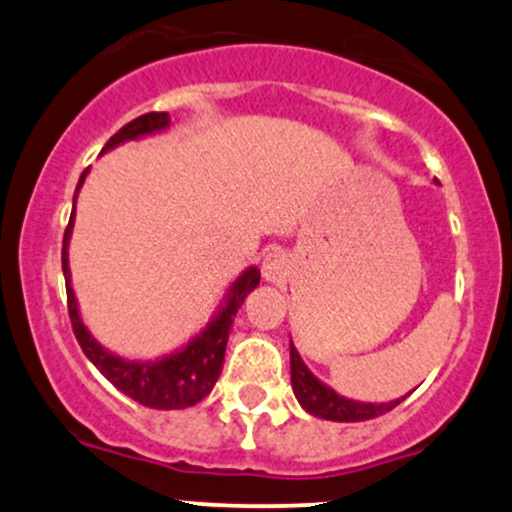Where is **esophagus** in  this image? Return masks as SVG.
Wrapping results in <instances>:
<instances>
[{
  "instance_id": "34e87169",
  "label": "esophagus",
  "mask_w": 512,
  "mask_h": 512,
  "mask_svg": "<svg viewBox=\"0 0 512 512\" xmlns=\"http://www.w3.org/2000/svg\"><path fill=\"white\" fill-rule=\"evenodd\" d=\"M262 276L269 284H284L289 276V257L284 252H269L262 262Z\"/></svg>"
}]
</instances>
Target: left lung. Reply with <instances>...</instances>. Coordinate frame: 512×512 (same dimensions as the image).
<instances>
[{
    "mask_svg": "<svg viewBox=\"0 0 512 512\" xmlns=\"http://www.w3.org/2000/svg\"><path fill=\"white\" fill-rule=\"evenodd\" d=\"M291 387L293 395H296L301 407L308 414L317 416V419L327 421H368L375 416L387 414L397 407L399 402H404V397L392 399V402H356V399L342 397L332 390L330 385H325L322 380H317L310 368L305 366L301 354L291 342Z\"/></svg>",
    "mask_w": 512,
    "mask_h": 512,
    "instance_id": "8db88e82",
    "label": "left lung"
}]
</instances>
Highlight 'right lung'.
<instances>
[{"mask_svg":"<svg viewBox=\"0 0 512 512\" xmlns=\"http://www.w3.org/2000/svg\"><path fill=\"white\" fill-rule=\"evenodd\" d=\"M170 125L168 113H146L137 120H132L120 132L108 139L103 146L105 151L115 149V146L125 142H137V139L151 137V134L163 132ZM88 168L81 173L79 185L74 192V209L69 216V226L64 231L62 243V272L64 284H67V305H69V320H72V330L81 351H84L88 361L93 363L105 378L113 383L117 390L125 392L134 402L144 404L151 409H187L195 407L204 397L214 390L216 380H219L223 368V356H226L228 334L231 325L236 320L238 308L243 305L245 296L260 284V269L248 267L243 274L228 286L226 296L216 310L214 317L207 322L202 332L195 334L187 344L180 349L170 351L161 358H125L117 356L110 349H105L101 342H96L88 327L84 325L79 315V303H76L72 289V272H69V240H72L74 228V211L76 197H79L81 185H84Z\"/></svg>","mask_w":512,"mask_h":512,"instance_id":"1","label":"right lung"}]
</instances>
